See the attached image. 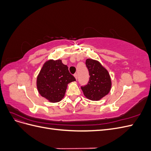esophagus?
Wrapping results in <instances>:
<instances>
[{
	"label": "esophagus",
	"instance_id": "esophagus-1",
	"mask_svg": "<svg viewBox=\"0 0 151 151\" xmlns=\"http://www.w3.org/2000/svg\"><path fill=\"white\" fill-rule=\"evenodd\" d=\"M74 77H75V78H76V79H77V73H76V74H74Z\"/></svg>",
	"mask_w": 151,
	"mask_h": 151
}]
</instances>
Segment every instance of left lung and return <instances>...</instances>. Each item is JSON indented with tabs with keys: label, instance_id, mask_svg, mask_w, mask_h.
<instances>
[{
	"label": "left lung",
	"instance_id": "left-lung-1",
	"mask_svg": "<svg viewBox=\"0 0 151 151\" xmlns=\"http://www.w3.org/2000/svg\"><path fill=\"white\" fill-rule=\"evenodd\" d=\"M86 65L90 77L88 84L81 86V89L87 98L92 101H98L110 91V76L106 68L97 60L88 58Z\"/></svg>",
	"mask_w": 151,
	"mask_h": 151
}]
</instances>
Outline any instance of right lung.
I'll list each match as a JSON object with an SVG mask.
<instances>
[{
	"label": "right lung",
	"mask_w": 151,
	"mask_h": 151,
	"mask_svg": "<svg viewBox=\"0 0 151 151\" xmlns=\"http://www.w3.org/2000/svg\"><path fill=\"white\" fill-rule=\"evenodd\" d=\"M66 65L61 60H49L45 62L36 80L38 93L51 103L60 101L64 97L67 85L75 81Z\"/></svg>",
	"instance_id": "obj_1"
}]
</instances>
